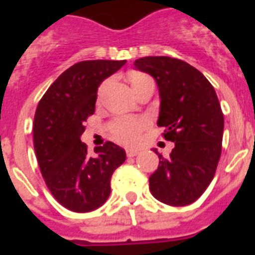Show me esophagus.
Returning <instances> with one entry per match:
<instances>
[{
    "label": "esophagus",
    "mask_w": 255,
    "mask_h": 255,
    "mask_svg": "<svg viewBox=\"0 0 255 255\" xmlns=\"http://www.w3.org/2000/svg\"><path fill=\"white\" fill-rule=\"evenodd\" d=\"M140 153L139 149H127V156L128 157H133V156H137Z\"/></svg>",
    "instance_id": "1"
}]
</instances>
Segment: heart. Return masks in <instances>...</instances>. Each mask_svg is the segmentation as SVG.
<instances>
[{"label":"heart","instance_id":"heart-1","mask_svg":"<svg viewBox=\"0 0 255 255\" xmlns=\"http://www.w3.org/2000/svg\"><path fill=\"white\" fill-rule=\"evenodd\" d=\"M144 82H152V79L145 74H132L131 85L132 87L141 85ZM149 126L147 119L144 118H135V116H123L118 118L111 123L110 129H111L112 137L119 141V143L133 147L137 145L141 140V135Z\"/></svg>","mask_w":255,"mask_h":255}]
</instances>
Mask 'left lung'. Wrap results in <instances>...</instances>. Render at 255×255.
I'll use <instances>...</instances> for the list:
<instances>
[{"label": "left lung", "instance_id": "obj_1", "mask_svg": "<svg viewBox=\"0 0 255 255\" xmlns=\"http://www.w3.org/2000/svg\"><path fill=\"white\" fill-rule=\"evenodd\" d=\"M135 67L155 78L160 92V127L173 141L168 159L159 155L149 177L153 197L170 206L194 202L212 182L222 149L224 114L210 82L189 63L170 57H144Z\"/></svg>", "mask_w": 255, "mask_h": 255}]
</instances>
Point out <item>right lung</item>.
Listing matches in <instances>:
<instances>
[{
    "instance_id": "add662e5",
    "label": "right lung",
    "mask_w": 255,
    "mask_h": 255,
    "mask_svg": "<svg viewBox=\"0 0 255 255\" xmlns=\"http://www.w3.org/2000/svg\"><path fill=\"white\" fill-rule=\"evenodd\" d=\"M126 61L78 62L50 86L33 123L34 149L45 182L61 205L77 213L98 209L111 193V176L126 151L106 141L87 152L81 141L85 122L95 112L98 87Z\"/></svg>"
}]
</instances>
